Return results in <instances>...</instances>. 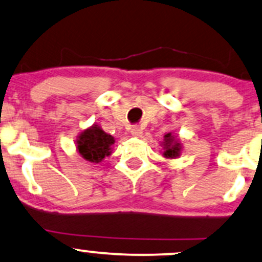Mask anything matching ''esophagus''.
Masks as SVG:
<instances>
[{
    "label": "esophagus",
    "instance_id": "34e87169",
    "mask_svg": "<svg viewBox=\"0 0 262 262\" xmlns=\"http://www.w3.org/2000/svg\"><path fill=\"white\" fill-rule=\"evenodd\" d=\"M130 133H132V135H133V137L139 138V137H141V134H143V129H141L140 127H138V125H135V127L132 128Z\"/></svg>",
    "mask_w": 262,
    "mask_h": 262
}]
</instances>
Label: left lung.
<instances>
[{
  "label": "left lung",
  "mask_w": 262,
  "mask_h": 262,
  "mask_svg": "<svg viewBox=\"0 0 262 262\" xmlns=\"http://www.w3.org/2000/svg\"><path fill=\"white\" fill-rule=\"evenodd\" d=\"M162 145H164V149H165V151H164L165 158L175 159L180 155V151H181V145H180V143H177V141L173 139V137L171 135V133H167L166 135H165Z\"/></svg>",
  "instance_id": "1"
}]
</instances>
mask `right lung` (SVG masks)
<instances>
[{
  "mask_svg": "<svg viewBox=\"0 0 262 262\" xmlns=\"http://www.w3.org/2000/svg\"><path fill=\"white\" fill-rule=\"evenodd\" d=\"M76 144L77 151L85 160L98 164L103 160L104 156L111 155V146L114 144V138L104 133L98 125H92L79 135Z\"/></svg>",
  "mask_w": 262,
  "mask_h": 262,
  "instance_id": "1",
  "label": "right lung"
}]
</instances>
